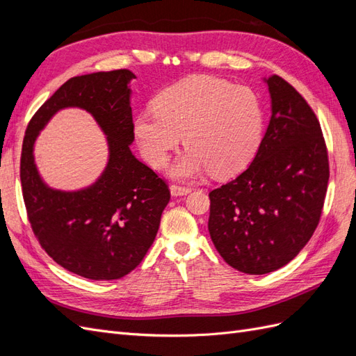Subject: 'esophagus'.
<instances>
[{"label":"esophagus","mask_w":356,"mask_h":356,"mask_svg":"<svg viewBox=\"0 0 356 356\" xmlns=\"http://www.w3.org/2000/svg\"><path fill=\"white\" fill-rule=\"evenodd\" d=\"M190 190H191L190 187L172 184V186H170V195H172V196H186V195H188Z\"/></svg>","instance_id":"esophagus-1"}]
</instances>
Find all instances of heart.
Masks as SVG:
<instances>
[{"label": "heart", "mask_w": 356, "mask_h": 356, "mask_svg": "<svg viewBox=\"0 0 356 356\" xmlns=\"http://www.w3.org/2000/svg\"><path fill=\"white\" fill-rule=\"evenodd\" d=\"M156 113L136 117L135 135L149 166H166L184 138L187 152L170 175L191 179L209 170L213 177L238 172L254 156L263 131L261 105L252 90L196 75L161 92Z\"/></svg>", "instance_id": "obj_1"}]
</instances>
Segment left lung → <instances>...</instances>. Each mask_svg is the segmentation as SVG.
I'll use <instances>...</instances> for the list:
<instances>
[{
    "instance_id": "left-lung-1",
    "label": "left lung",
    "mask_w": 356,
    "mask_h": 356,
    "mask_svg": "<svg viewBox=\"0 0 356 356\" xmlns=\"http://www.w3.org/2000/svg\"><path fill=\"white\" fill-rule=\"evenodd\" d=\"M272 117L242 174L209 193L208 229L224 261L248 275L288 264L316 230L330 165L316 114L276 74L266 79Z\"/></svg>"
}]
</instances>
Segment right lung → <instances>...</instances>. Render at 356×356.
Wrapping results in <instances>:
<instances>
[{
	"mask_svg": "<svg viewBox=\"0 0 356 356\" xmlns=\"http://www.w3.org/2000/svg\"><path fill=\"white\" fill-rule=\"evenodd\" d=\"M129 70L72 77L42 104L28 123L20 182L32 232L53 260L93 279H120L143 261L170 199L165 179L131 152L134 118ZM67 106L89 111L109 139L111 159L102 178L80 192L49 189L33 163V143L51 115Z\"/></svg>",
	"mask_w": 356,
	"mask_h": 356,
	"instance_id": "right-lung-1",
	"label": "right lung"
}]
</instances>
